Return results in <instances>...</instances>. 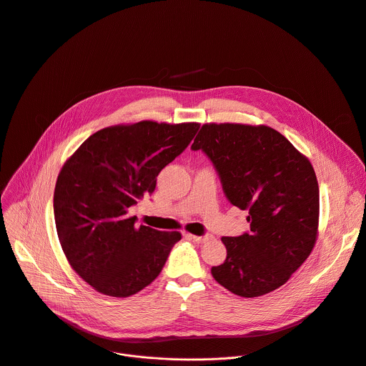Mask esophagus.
I'll use <instances>...</instances> for the list:
<instances>
[{"instance_id": "obj_1", "label": "esophagus", "mask_w": 366, "mask_h": 366, "mask_svg": "<svg viewBox=\"0 0 366 366\" xmlns=\"http://www.w3.org/2000/svg\"><path fill=\"white\" fill-rule=\"evenodd\" d=\"M191 241H194V242H197V244H203V242H206V241H209V239H212V235H203V237H195V235H187Z\"/></svg>"}]
</instances>
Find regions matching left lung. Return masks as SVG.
Wrapping results in <instances>:
<instances>
[{"mask_svg": "<svg viewBox=\"0 0 366 366\" xmlns=\"http://www.w3.org/2000/svg\"><path fill=\"white\" fill-rule=\"evenodd\" d=\"M191 150L213 163L230 204L248 210L249 232L223 237L227 255L214 280L244 297L285 285L311 254L320 189L310 160L265 125L206 124Z\"/></svg>", "mask_w": 366, "mask_h": 366, "instance_id": "obj_1", "label": "left lung"}]
</instances>
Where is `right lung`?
Wrapping results in <instances>:
<instances>
[{"instance_id":"1","label":"right lung","mask_w":366,"mask_h":366,"mask_svg":"<svg viewBox=\"0 0 366 366\" xmlns=\"http://www.w3.org/2000/svg\"><path fill=\"white\" fill-rule=\"evenodd\" d=\"M198 128L153 121L104 128L62 166L54 192L58 239L76 273L97 292L131 296L162 272L181 234L136 227L127 213L154 191L159 172Z\"/></svg>"}]
</instances>
